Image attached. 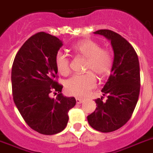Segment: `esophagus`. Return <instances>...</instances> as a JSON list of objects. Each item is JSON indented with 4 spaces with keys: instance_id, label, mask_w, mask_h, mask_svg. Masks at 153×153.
Here are the masks:
<instances>
[{
    "instance_id": "34e87169",
    "label": "esophagus",
    "mask_w": 153,
    "mask_h": 153,
    "mask_svg": "<svg viewBox=\"0 0 153 153\" xmlns=\"http://www.w3.org/2000/svg\"><path fill=\"white\" fill-rule=\"evenodd\" d=\"M83 98H81V97H76V102L77 104H81V103L83 102Z\"/></svg>"
}]
</instances>
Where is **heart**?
<instances>
[{
	"instance_id": "b5f03b06",
	"label": "heart",
	"mask_w": 153,
	"mask_h": 153,
	"mask_svg": "<svg viewBox=\"0 0 153 153\" xmlns=\"http://www.w3.org/2000/svg\"><path fill=\"white\" fill-rule=\"evenodd\" d=\"M72 49L76 55L85 58V71L87 72L72 76L66 81L65 89L70 95L84 97L97 85L94 73L99 78L105 77L111 73L113 67V56L110 51L101 48L98 42L91 39H83L76 42ZM55 62L56 69L60 75L69 74L70 61L66 55L58 52Z\"/></svg>"
}]
</instances>
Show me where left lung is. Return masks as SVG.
Masks as SVG:
<instances>
[{
	"label": "left lung",
	"instance_id": "8db88e82",
	"mask_svg": "<svg viewBox=\"0 0 153 153\" xmlns=\"http://www.w3.org/2000/svg\"><path fill=\"white\" fill-rule=\"evenodd\" d=\"M94 34L105 36L114 51L111 76L102 89L107 99H95L97 107L87 116L89 125L101 132H111L131 119L140 89V63L135 49L120 34L111 30H99Z\"/></svg>",
	"mask_w": 153,
	"mask_h": 153
}]
</instances>
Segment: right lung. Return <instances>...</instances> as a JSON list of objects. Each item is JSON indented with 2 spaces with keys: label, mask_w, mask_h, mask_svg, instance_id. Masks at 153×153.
Here are the masks:
<instances>
[{
  "label": "right lung",
  "mask_w": 153,
  "mask_h": 153,
  "mask_svg": "<svg viewBox=\"0 0 153 153\" xmlns=\"http://www.w3.org/2000/svg\"><path fill=\"white\" fill-rule=\"evenodd\" d=\"M63 43L56 36L39 32L29 38L13 63V101L27 125L42 135H54L66 127L75 97L63 96L58 83L56 54ZM51 92L58 93L56 100Z\"/></svg>",
  "instance_id": "obj_1"
}]
</instances>
